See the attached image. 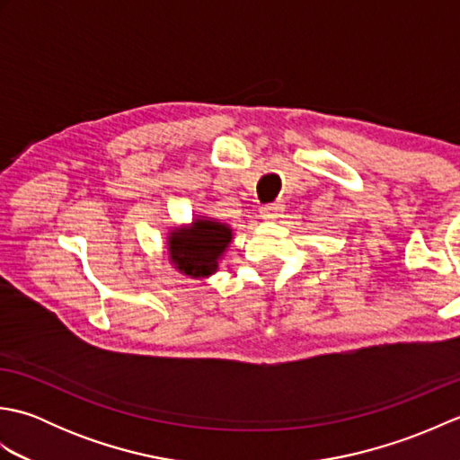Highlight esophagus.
<instances>
[{
  "label": "esophagus",
  "instance_id": "esophagus-1",
  "mask_svg": "<svg viewBox=\"0 0 460 460\" xmlns=\"http://www.w3.org/2000/svg\"><path fill=\"white\" fill-rule=\"evenodd\" d=\"M282 213V205L280 203H269L261 208V217L265 221H277Z\"/></svg>",
  "mask_w": 460,
  "mask_h": 460
}]
</instances>
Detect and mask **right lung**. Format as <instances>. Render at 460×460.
Instances as JSON below:
<instances>
[{
    "instance_id": "obj_1",
    "label": "right lung",
    "mask_w": 460,
    "mask_h": 460,
    "mask_svg": "<svg viewBox=\"0 0 460 460\" xmlns=\"http://www.w3.org/2000/svg\"><path fill=\"white\" fill-rule=\"evenodd\" d=\"M231 239L233 229L227 223L198 215L190 227H173L168 233V259L181 275L208 279L217 272Z\"/></svg>"
}]
</instances>
